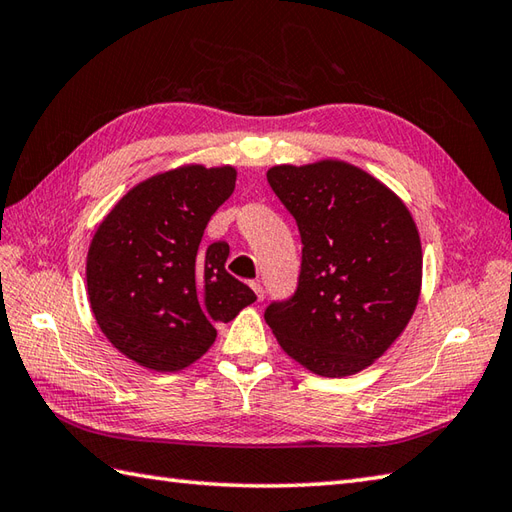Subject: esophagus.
<instances>
[{
  "mask_svg": "<svg viewBox=\"0 0 512 512\" xmlns=\"http://www.w3.org/2000/svg\"><path fill=\"white\" fill-rule=\"evenodd\" d=\"M250 288L255 290V295H257V299L259 301H264V297H266V290H264V286L259 284V281H250Z\"/></svg>",
  "mask_w": 512,
  "mask_h": 512,
  "instance_id": "34e87169",
  "label": "esophagus"
}]
</instances>
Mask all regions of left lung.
<instances>
[{"label": "left lung", "mask_w": 512, "mask_h": 512, "mask_svg": "<svg viewBox=\"0 0 512 512\" xmlns=\"http://www.w3.org/2000/svg\"><path fill=\"white\" fill-rule=\"evenodd\" d=\"M268 184L301 235L297 288L264 319L310 372L350 376L372 365L416 310L422 248L411 213L385 184L347 162L273 167Z\"/></svg>", "instance_id": "left-lung-1"}]
</instances>
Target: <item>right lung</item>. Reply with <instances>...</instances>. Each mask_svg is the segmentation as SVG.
Here are the masks:
<instances>
[{"instance_id": "1", "label": "right lung", "mask_w": 512, "mask_h": 512, "mask_svg": "<svg viewBox=\"0 0 512 512\" xmlns=\"http://www.w3.org/2000/svg\"><path fill=\"white\" fill-rule=\"evenodd\" d=\"M235 169L180 167L140 182L101 222L88 253L96 323L116 350L156 372H176L213 345L257 295L224 268L226 242L200 246L231 198Z\"/></svg>"}]
</instances>
